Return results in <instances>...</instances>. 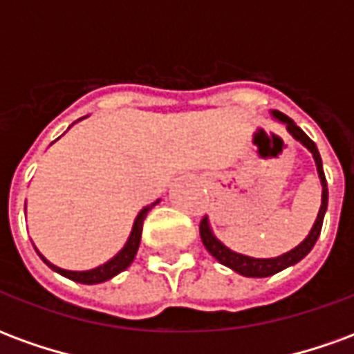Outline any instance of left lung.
Returning <instances> with one entry per match:
<instances>
[{"label": "left lung", "instance_id": "obj_1", "mask_svg": "<svg viewBox=\"0 0 354 354\" xmlns=\"http://www.w3.org/2000/svg\"><path fill=\"white\" fill-rule=\"evenodd\" d=\"M271 115L274 119H279L281 123L286 124V131L292 134V138L297 140L301 146H305L309 151H311L313 159H315V165H317V172H319L320 178V185H322V201H320V208H319V214H317V220L313 223L311 231H309V235L296 246V248H292L288 252L281 254V256H277V258H252V256H245V254H239L233 252L231 248L223 245L220 239L216 237L214 231L210 227V222H208V218L205 216L203 220H201L199 231H201V239H203V245L207 248L208 252L214 256L216 260L220 261L222 266L230 267L233 269L235 273L243 274V277H252V279H261V277H271V274L279 273L282 269H286V267L296 266L297 261H301L307 256V254L311 252V248L317 243V239L320 235V230H322V220H324V214H326V208H328V185H326V178H324V170H322V159H320V153L317 146H315V142H313L307 134H305L299 127H297L288 115H284L281 111H271Z\"/></svg>", "mask_w": 354, "mask_h": 354}]
</instances>
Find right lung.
Here are the masks:
<instances>
[{
	"mask_svg": "<svg viewBox=\"0 0 354 354\" xmlns=\"http://www.w3.org/2000/svg\"><path fill=\"white\" fill-rule=\"evenodd\" d=\"M157 203H159V201H155V203H151V205H147V207H144L142 210H140L138 216H136V220H134V223H132L131 235H129V239H127V243H124L123 248H121V250H119L111 260H108L106 263H102V266L94 267V269H88V271H68V269H62V267H57L55 263H50V261L47 260L43 254L37 252V250H35V252L39 254V258H41V260L45 261L50 269H53V271H57V273H60L62 277H66V279H70V281L81 282V284H98V282L109 281V279H113L115 274L124 271V269L132 263L134 256H136V252H138L144 220H146L147 212H149Z\"/></svg>",
	"mask_w": 354,
	"mask_h": 354,
	"instance_id": "add662e5",
	"label": "right lung"
}]
</instances>
